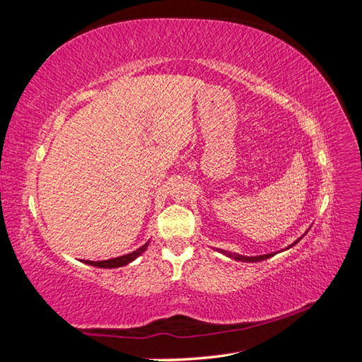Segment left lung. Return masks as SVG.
<instances>
[{"label": "left lung", "mask_w": 362, "mask_h": 362, "mask_svg": "<svg viewBox=\"0 0 362 362\" xmlns=\"http://www.w3.org/2000/svg\"><path fill=\"white\" fill-rule=\"evenodd\" d=\"M300 240V238H299ZM299 240H296V242L293 243V245H290L288 247H291V246H294L296 243H299ZM287 247V249H288ZM222 254H225L226 257H229V258H234V259H237V261H246V262H257V261H262V259H267V258H270V257H273L275 254H266V255H258V257H245V255H238V254H233V252H226V250H221Z\"/></svg>", "instance_id": "1"}]
</instances>
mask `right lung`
Listing matches in <instances>:
<instances>
[{"label":"right lung","instance_id":"1","mask_svg":"<svg viewBox=\"0 0 362 362\" xmlns=\"http://www.w3.org/2000/svg\"><path fill=\"white\" fill-rule=\"evenodd\" d=\"M149 242L145 243L141 247L136 249L134 252H131V254H127V255H122V257H117V258H112V259H104V261H89V259H83V262H86V264L89 266H95V267H101V269H115V267H122V266H127L129 264L131 261H134L139 255L144 254V252L146 250Z\"/></svg>","mask_w":362,"mask_h":362}]
</instances>
